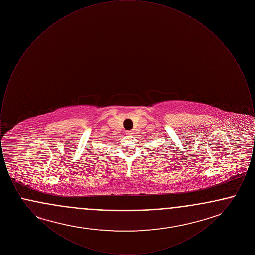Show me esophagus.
I'll return each instance as SVG.
<instances>
[{"mask_svg": "<svg viewBox=\"0 0 255 255\" xmlns=\"http://www.w3.org/2000/svg\"><path fill=\"white\" fill-rule=\"evenodd\" d=\"M126 133H127V134H132L133 132H132V131H128V132H126Z\"/></svg>", "mask_w": 255, "mask_h": 255, "instance_id": "1", "label": "esophagus"}]
</instances>
